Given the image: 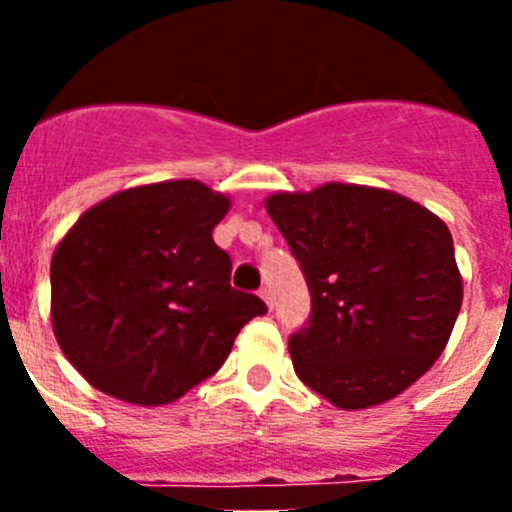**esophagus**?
Instances as JSON below:
<instances>
[{"instance_id": "34e87169", "label": "esophagus", "mask_w": 512, "mask_h": 512, "mask_svg": "<svg viewBox=\"0 0 512 512\" xmlns=\"http://www.w3.org/2000/svg\"><path fill=\"white\" fill-rule=\"evenodd\" d=\"M259 297H261V300L266 302V307H269V310H271V307H274V295H271V289H269V287H264V289H261V292H259Z\"/></svg>"}]
</instances>
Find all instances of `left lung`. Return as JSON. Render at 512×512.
I'll return each mask as SVG.
<instances>
[{
    "label": "left lung",
    "instance_id": "8db88e82",
    "mask_svg": "<svg viewBox=\"0 0 512 512\" xmlns=\"http://www.w3.org/2000/svg\"><path fill=\"white\" fill-rule=\"evenodd\" d=\"M264 205L312 297L310 325L289 336L297 377L341 410L374 408L418 382L464 295L441 217L392 189L343 182L274 192Z\"/></svg>",
    "mask_w": 512,
    "mask_h": 512
}]
</instances>
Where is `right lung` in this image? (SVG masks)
<instances>
[{
  "instance_id": "1",
  "label": "right lung",
  "mask_w": 512,
  "mask_h": 512,
  "mask_svg": "<svg viewBox=\"0 0 512 512\" xmlns=\"http://www.w3.org/2000/svg\"><path fill=\"white\" fill-rule=\"evenodd\" d=\"M230 197L197 179L120 189L89 207L51 259V325L94 390L158 408L228 359L266 305L230 287L212 241Z\"/></svg>"
}]
</instances>
